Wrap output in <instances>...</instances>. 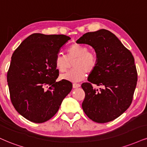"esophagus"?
Segmentation results:
<instances>
[{"label": "esophagus", "instance_id": "34e87169", "mask_svg": "<svg viewBox=\"0 0 147 147\" xmlns=\"http://www.w3.org/2000/svg\"><path fill=\"white\" fill-rule=\"evenodd\" d=\"M72 86H73L74 88H77L80 87L81 85L79 84H76V83H74V84H72Z\"/></svg>", "mask_w": 147, "mask_h": 147}]
</instances>
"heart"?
<instances>
[{
  "instance_id": "heart-1",
  "label": "heart",
  "mask_w": 147,
  "mask_h": 147,
  "mask_svg": "<svg viewBox=\"0 0 147 147\" xmlns=\"http://www.w3.org/2000/svg\"><path fill=\"white\" fill-rule=\"evenodd\" d=\"M76 59L72 67L74 69L61 75L60 79L71 82H77L83 80L87 75V72H91L96 66V55L90 52L86 46L75 44L68 48L66 56L58 54L55 59V66L59 72H64L68 68V60Z\"/></svg>"
}]
</instances>
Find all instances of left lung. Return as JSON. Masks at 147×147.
I'll list each match as a JSON object with an SVG mask.
<instances>
[{
	"label": "left lung",
	"mask_w": 147,
	"mask_h": 147,
	"mask_svg": "<svg viewBox=\"0 0 147 147\" xmlns=\"http://www.w3.org/2000/svg\"><path fill=\"white\" fill-rule=\"evenodd\" d=\"M76 42L91 46L97 58L96 66L88 76L89 83L81 85L86 94L83 110L96 123L112 121L123 114L133 100L138 80L134 57L106 29L85 33ZM92 83L102 88L94 89Z\"/></svg>",
	"instance_id": "left-lung-1"
}]
</instances>
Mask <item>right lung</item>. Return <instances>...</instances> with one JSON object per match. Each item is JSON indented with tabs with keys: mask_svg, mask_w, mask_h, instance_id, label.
I'll use <instances>...</instances> for the list:
<instances>
[{
	"mask_svg": "<svg viewBox=\"0 0 147 147\" xmlns=\"http://www.w3.org/2000/svg\"><path fill=\"white\" fill-rule=\"evenodd\" d=\"M64 35L33 33L12 55L7 72L10 98L21 116L35 123L51 119L59 110L72 84L56 81L59 71L55 59L68 40Z\"/></svg>",
	"mask_w": 147,
	"mask_h": 147,
	"instance_id": "1",
	"label": "right lung"
}]
</instances>
